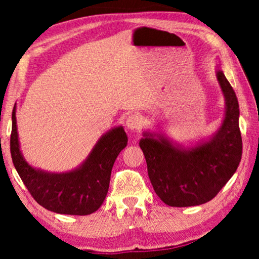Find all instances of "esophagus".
<instances>
[{"label": "esophagus", "instance_id": "1", "mask_svg": "<svg viewBox=\"0 0 259 259\" xmlns=\"http://www.w3.org/2000/svg\"><path fill=\"white\" fill-rule=\"evenodd\" d=\"M143 126V118L138 113H132L127 116L126 127L131 131H139Z\"/></svg>", "mask_w": 259, "mask_h": 259}]
</instances>
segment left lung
<instances>
[{"mask_svg": "<svg viewBox=\"0 0 259 259\" xmlns=\"http://www.w3.org/2000/svg\"><path fill=\"white\" fill-rule=\"evenodd\" d=\"M217 79L226 112L221 130L210 141L184 151L165 138L154 139L145 133L139 143L154 192L168 206H196L213 199L242 159L238 100L222 70L217 72Z\"/></svg>", "mask_w": 259, "mask_h": 259, "instance_id": "left-lung-1", "label": "left lung"}]
</instances>
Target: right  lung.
I'll list each match as a JSON object with an SVG mask.
<instances>
[{"label":"right lung","instance_id":"obj_1","mask_svg":"<svg viewBox=\"0 0 259 259\" xmlns=\"http://www.w3.org/2000/svg\"><path fill=\"white\" fill-rule=\"evenodd\" d=\"M15 112L14 106L10 154L31 197L41 206L60 214L87 215L97 211L107 196L115 159L127 145L122 127H115L102 136L81 167L58 175L35 169L24 160L17 138Z\"/></svg>","mask_w":259,"mask_h":259}]
</instances>
